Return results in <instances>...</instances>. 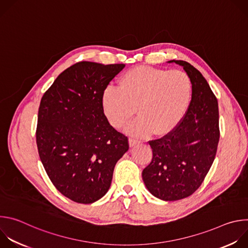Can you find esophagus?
<instances>
[{"mask_svg":"<svg viewBox=\"0 0 248 248\" xmlns=\"http://www.w3.org/2000/svg\"><path fill=\"white\" fill-rule=\"evenodd\" d=\"M128 143H129V146H130V147H133V146L139 144V141L136 140V139H134V138H129Z\"/></svg>","mask_w":248,"mask_h":248,"instance_id":"obj_1","label":"esophagus"}]
</instances>
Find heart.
<instances>
[{"label":"heart","mask_w":248,"mask_h":248,"mask_svg":"<svg viewBox=\"0 0 248 248\" xmlns=\"http://www.w3.org/2000/svg\"><path fill=\"white\" fill-rule=\"evenodd\" d=\"M191 82L181 70H167L141 65L129 69L120 79L119 87L109 86L102 95L103 111L116 127L129 124L128 133L142 136L170 131L185 117L191 98Z\"/></svg>","instance_id":"b5f03b06"}]
</instances>
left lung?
Returning a JSON list of instances; mask_svg holds the SVG:
<instances>
[{
	"instance_id": "1",
	"label": "left lung",
	"mask_w": 248,
	"mask_h": 248,
	"mask_svg": "<svg viewBox=\"0 0 248 248\" xmlns=\"http://www.w3.org/2000/svg\"><path fill=\"white\" fill-rule=\"evenodd\" d=\"M168 62L184 67L191 82V101L178 125L162 138L149 141L153 158L142 179L152 195L175 201L198 189L214 162L220 138L219 107L198 69L185 61Z\"/></svg>"
}]
</instances>
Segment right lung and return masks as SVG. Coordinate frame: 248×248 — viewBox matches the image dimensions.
I'll use <instances>...</instances> for the list:
<instances>
[{
  "mask_svg": "<svg viewBox=\"0 0 248 248\" xmlns=\"http://www.w3.org/2000/svg\"><path fill=\"white\" fill-rule=\"evenodd\" d=\"M124 63L80 62L56 78L38 111L36 143L55 187L78 203L90 204L108 192L127 137L106 118L102 95Z\"/></svg>",
  "mask_w": 248,
  "mask_h": 248,
  "instance_id": "1",
  "label": "right lung"
}]
</instances>
